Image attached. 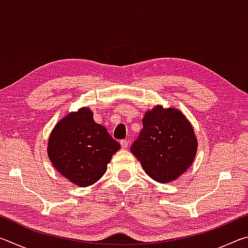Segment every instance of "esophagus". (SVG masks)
<instances>
[{
	"label": "esophagus",
	"instance_id": "obj_1",
	"mask_svg": "<svg viewBox=\"0 0 248 248\" xmlns=\"http://www.w3.org/2000/svg\"><path fill=\"white\" fill-rule=\"evenodd\" d=\"M128 143H129V142L127 140H121L120 141L121 148H123V149H127L128 148Z\"/></svg>",
	"mask_w": 248,
	"mask_h": 248
}]
</instances>
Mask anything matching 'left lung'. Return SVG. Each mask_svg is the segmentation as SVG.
Masks as SVG:
<instances>
[{
	"label": "left lung",
	"mask_w": 248,
	"mask_h": 248,
	"mask_svg": "<svg viewBox=\"0 0 248 248\" xmlns=\"http://www.w3.org/2000/svg\"><path fill=\"white\" fill-rule=\"evenodd\" d=\"M143 128L130 146L151 178L170 183L191 165L197 152L194 129L182 112L161 106L148 111Z\"/></svg>",
	"instance_id": "left-lung-1"
}]
</instances>
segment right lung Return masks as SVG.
Returning <instances> with one entry per match:
<instances>
[{
  "label": "right lung",
  "mask_w": 248,
  "mask_h": 248,
  "mask_svg": "<svg viewBox=\"0 0 248 248\" xmlns=\"http://www.w3.org/2000/svg\"><path fill=\"white\" fill-rule=\"evenodd\" d=\"M120 149L93 112L81 108L64 117L52 130L48 155L59 173L75 185L86 187L102 177L111 156Z\"/></svg>",
  "instance_id": "right-lung-1"
}]
</instances>
